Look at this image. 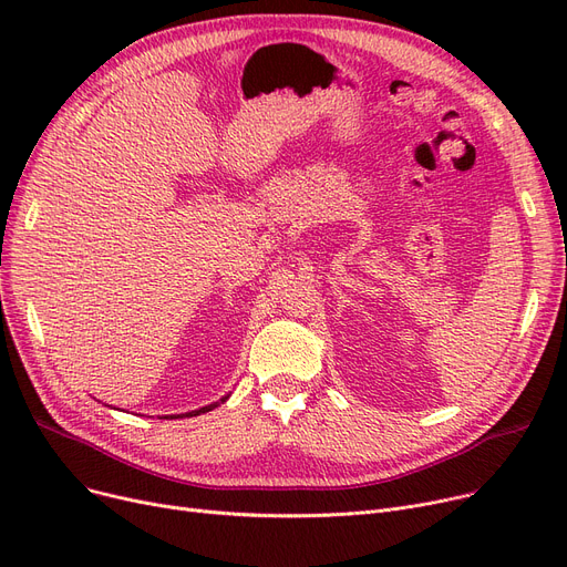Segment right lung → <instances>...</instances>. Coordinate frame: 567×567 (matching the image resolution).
I'll return each instance as SVG.
<instances>
[{
	"mask_svg": "<svg viewBox=\"0 0 567 567\" xmlns=\"http://www.w3.org/2000/svg\"><path fill=\"white\" fill-rule=\"evenodd\" d=\"M227 398H223L220 402H225ZM218 406V402L216 404H208V406H202V409H197V411H190V413H186V415H199V413H206V411H212V409H216ZM169 419H178V415H169ZM182 419H184V415H182Z\"/></svg>",
	"mask_w": 567,
	"mask_h": 567,
	"instance_id": "right-lung-1",
	"label": "right lung"
}]
</instances>
